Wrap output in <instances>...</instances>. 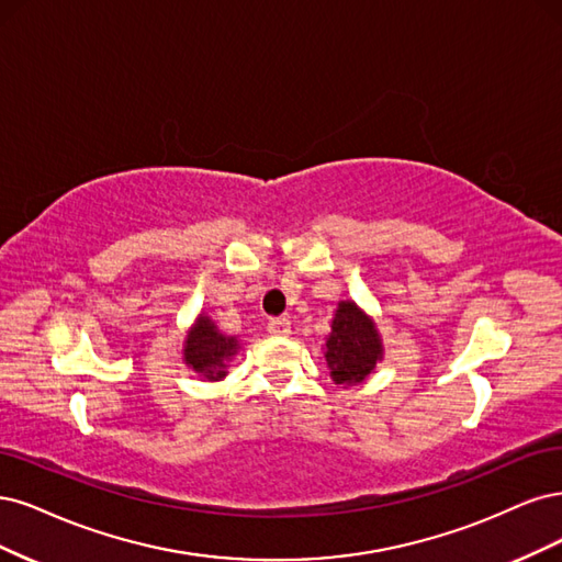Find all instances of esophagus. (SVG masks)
Here are the masks:
<instances>
[{"instance_id":"34e87169","label":"esophagus","mask_w":562,"mask_h":562,"mask_svg":"<svg viewBox=\"0 0 562 562\" xmlns=\"http://www.w3.org/2000/svg\"><path fill=\"white\" fill-rule=\"evenodd\" d=\"M268 331L273 336H286L289 331H292V322H289L286 317H270L268 319Z\"/></svg>"}]
</instances>
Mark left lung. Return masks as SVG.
Segmentation results:
<instances>
[{"instance_id": "8db88e82", "label": "left lung", "mask_w": 562, "mask_h": 562, "mask_svg": "<svg viewBox=\"0 0 562 562\" xmlns=\"http://www.w3.org/2000/svg\"><path fill=\"white\" fill-rule=\"evenodd\" d=\"M383 355L373 322L350 301H340L324 359L338 385L361 383Z\"/></svg>"}]
</instances>
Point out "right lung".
<instances>
[{"instance_id": "1", "label": "right lung", "mask_w": 562, "mask_h": 562, "mask_svg": "<svg viewBox=\"0 0 562 562\" xmlns=\"http://www.w3.org/2000/svg\"><path fill=\"white\" fill-rule=\"evenodd\" d=\"M238 352V340L216 331L207 317L198 319L193 331L187 338L184 359L187 364L203 373L207 380H220L226 375V361Z\"/></svg>"}]
</instances>
